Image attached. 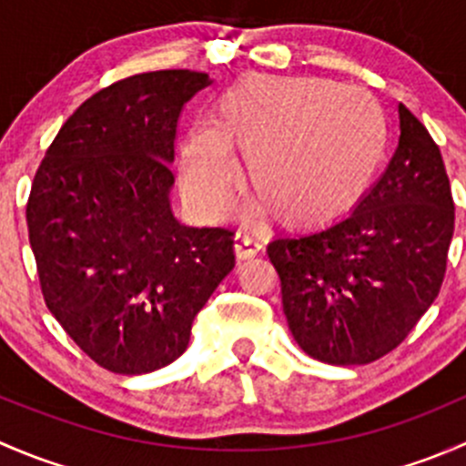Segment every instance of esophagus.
I'll return each instance as SVG.
<instances>
[{
    "label": "esophagus",
    "instance_id": "obj_1",
    "mask_svg": "<svg viewBox=\"0 0 466 466\" xmlns=\"http://www.w3.org/2000/svg\"><path fill=\"white\" fill-rule=\"evenodd\" d=\"M234 250H237L238 259H252V257L259 255L263 246L259 238L250 237V234L246 232H238L237 237H234Z\"/></svg>",
    "mask_w": 466,
    "mask_h": 466
}]
</instances>
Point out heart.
Here are the masks:
<instances>
[{
  "instance_id": "obj_1",
  "label": "heart",
  "mask_w": 466,
  "mask_h": 466,
  "mask_svg": "<svg viewBox=\"0 0 466 466\" xmlns=\"http://www.w3.org/2000/svg\"><path fill=\"white\" fill-rule=\"evenodd\" d=\"M388 116L360 87L327 78H248L182 144V185L198 211L223 209L246 155L250 189L295 228H316L363 200L388 153Z\"/></svg>"
}]
</instances>
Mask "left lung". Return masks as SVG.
Wrapping results in <instances>:
<instances>
[{"instance_id":"obj_1","label":"left lung","mask_w":466,"mask_h":466,"mask_svg":"<svg viewBox=\"0 0 466 466\" xmlns=\"http://www.w3.org/2000/svg\"><path fill=\"white\" fill-rule=\"evenodd\" d=\"M399 146L340 223L268 243L298 345L329 365H368L406 340L441 289L455 209L440 146L399 103Z\"/></svg>"}]
</instances>
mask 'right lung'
I'll return each instance as SVG.
<instances>
[{"mask_svg": "<svg viewBox=\"0 0 466 466\" xmlns=\"http://www.w3.org/2000/svg\"><path fill=\"white\" fill-rule=\"evenodd\" d=\"M189 69L98 89L63 124L26 203L42 298L67 336L115 374L173 363L234 268V232L187 228L168 191L177 119L209 86Z\"/></svg>", "mask_w": 466, "mask_h": 466, "instance_id": "right-lung-1", "label": "right lung"}]
</instances>
